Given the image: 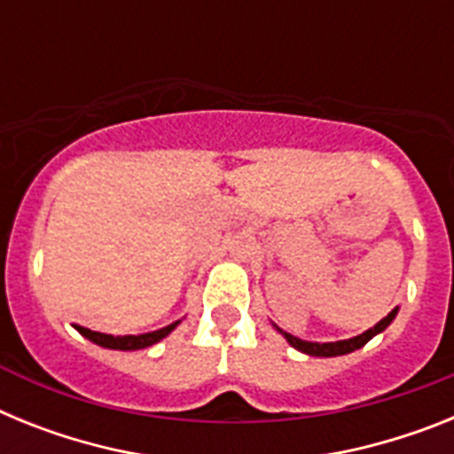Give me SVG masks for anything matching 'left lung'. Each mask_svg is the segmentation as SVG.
Returning <instances> with one entry per match:
<instances>
[{"instance_id": "left-lung-1", "label": "left lung", "mask_w": 454, "mask_h": 454, "mask_svg": "<svg viewBox=\"0 0 454 454\" xmlns=\"http://www.w3.org/2000/svg\"><path fill=\"white\" fill-rule=\"evenodd\" d=\"M395 314H398V309H393L391 314L384 316L380 323L375 325V327H371V330H366L364 334L355 336V339H348V340H334V343H311V340H302L298 339V336H291V334H284L286 336V340L291 343L295 350L304 352V355H311V356H339V355H348V352H355L359 350V348H364L368 343V340L372 339L375 334H380V332H384L391 325V320L395 318Z\"/></svg>"}]
</instances>
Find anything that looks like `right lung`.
Masks as SVG:
<instances>
[{
  "label": "right lung",
  "instance_id": "right-lung-1",
  "mask_svg": "<svg viewBox=\"0 0 454 454\" xmlns=\"http://www.w3.org/2000/svg\"><path fill=\"white\" fill-rule=\"evenodd\" d=\"M179 325L172 323L163 330H156V332H147V334H138V336H111V334H102V332H92L88 327H77L86 339H90L92 343H98L102 348H111V350H140V348H150L154 343H159L161 339H166L175 327Z\"/></svg>",
  "mask_w": 454,
  "mask_h": 454
}]
</instances>
